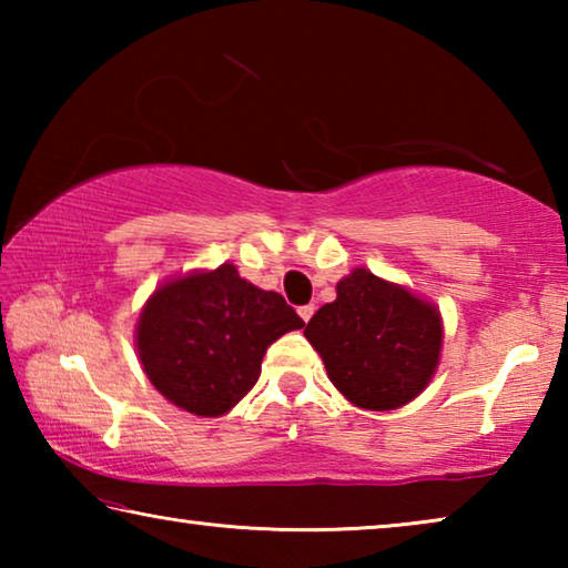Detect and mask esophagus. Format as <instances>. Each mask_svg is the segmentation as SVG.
Masks as SVG:
<instances>
[{
	"instance_id": "1",
	"label": "esophagus",
	"mask_w": 568,
	"mask_h": 568,
	"mask_svg": "<svg viewBox=\"0 0 568 568\" xmlns=\"http://www.w3.org/2000/svg\"><path fill=\"white\" fill-rule=\"evenodd\" d=\"M297 313H301V318L307 323V321L313 318V313H315V305H303L301 311H297Z\"/></svg>"
}]
</instances>
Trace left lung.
<instances>
[{
  "instance_id": "left-lung-1",
  "label": "left lung",
  "mask_w": 568,
  "mask_h": 568,
  "mask_svg": "<svg viewBox=\"0 0 568 568\" xmlns=\"http://www.w3.org/2000/svg\"><path fill=\"white\" fill-rule=\"evenodd\" d=\"M335 293L305 325L333 386L365 410L406 406L438 368L444 323L436 305L365 267L343 277Z\"/></svg>"
}]
</instances>
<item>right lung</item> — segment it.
Wrapping results in <instances>:
<instances>
[{
  "instance_id": "right-lung-1",
  "label": "right lung",
  "mask_w": 568,
  "mask_h": 568,
  "mask_svg": "<svg viewBox=\"0 0 568 568\" xmlns=\"http://www.w3.org/2000/svg\"><path fill=\"white\" fill-rule=\"evenodd\" d=\"M303 325L281 293L261 291L225 263L160 285L142 307L134 338L162 396L215 418L261 378L267 345Z\"/></svg>"
}]
</instances>
